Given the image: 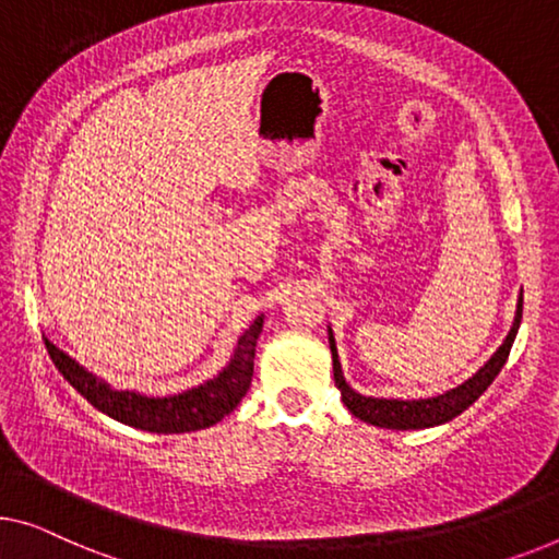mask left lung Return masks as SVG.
I'll use <instances>...</instances> for the list:
<instances>
[{
    "label": "left lung",
    "instance_id": "obj_1",
    "mask_svg": "<svg viewBox=\"0 0 559 559\" xmlns=\"http://www.w3.org/2000/svg\"><path fill=\"white\" fill-rule=\"evenodd\" d=\"M522 323V294L518 298V311H514L512 329L502 341V346L489 356V361L481 366L477 373H472L469 379L462 381L460 386L444 391V394L437 396H424V399H384V396H364L348 384L344 377V369H341V359L336 352V338H333V331L329 326V346H331V359H333V379H336V386L341 391V402L348 412H352L356 419L366 424H373V427L381 429H396V431H409V429H429L439 427V424L452 421L454 416H460L464 409L477 402V399L485 394L487 386L497 379V373L502 371L507 364V356H510V348L514 344V336H518Z\"/></svg>",
    "mask_w": 559,
    "mask_h": 559
}]
</instances>
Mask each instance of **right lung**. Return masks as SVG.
Returning a JSON list of instances; mask_svg holds the SVG:
<instances>
[{"label":"right lung","instance_id":"obj_1","mask_svg":"<svg viewBox=\"0 0 559 559\" xmlns=\"http://www.w3.org/2000/svg\"><path fill=\"white\" fill-rule=\"evenodd\" d=\"M263 319L265 316L261 313L243 331V336L238 338L236 348H233L228 364L213 379H207L193 389L180 391V394L168 396H147L132 389H115L105 379L95 377L93 371H87L85 366L74 361L62 348H57L47 336L45 346L49 352V359L57 366V371L97 412L107 414L110 419L120 424H128V427L153 431V435H186V431L207 429L213 424H218L246 396L253 379L255 344L263 331Z\"/></svg>","mask_w":559,"mask_h":559}]
</instances>
